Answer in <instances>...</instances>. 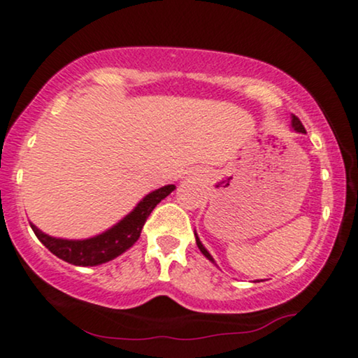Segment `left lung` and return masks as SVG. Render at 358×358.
I'll return each mask as SVG.
<instances>
[{
    "label": "left lung",
    "instance_id": "obj_1",
    "mask_svg": "<svg viewBox=\"0 0 358 358\" xmlns=\"http://www.w3.org/2000/svg\"><path fill=\"white\" fill-rule=\"evenodd\" d=\"M292 127H294V130H296V132L306 134V129H304V125H302V122H301L299 119H297L296 115H292ZM194 236H196V234H194ZM196 244H198V248H200V251L203 252V255H205V256L208 257V259H210L211 262H215V261H213V257H211L210 252H208V251L205 250V246H203L200 239H198V236H196Z\"/></svg>",
    "mask_w": 358,
    "mask_h": 358
}]
</instances>
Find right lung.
<instances>
[{
  "label": "right lung",
  "mask_w": 358,
  "mask_h": 358,
  "mask_svg": "<svg viewBox=\"0 0 358 358\" xmlns=\"http://www.w3.org/2000/svg\"><path fill=\"white\" fill-rule=\"evenodd\" d=\"M175 189V185H166L147 194L142 201L135 206V210L127 215L120 223L114 228L107 229L106 233L99 234L96 238L80 239V241H72V239H59L52 238L39 231L34 224H31L33 231L41 243L48 248L52 255L59 259L69 262L74 266H97L107 262L114 257L120 256L122 252L134 246V243L140 238L143 224L153 208L164 200L165 196Z\"/></svg>",
  "instance_id": "1"
}]
</instances>
